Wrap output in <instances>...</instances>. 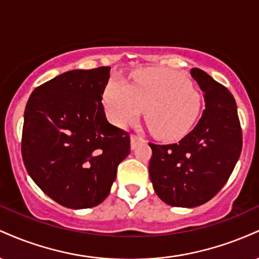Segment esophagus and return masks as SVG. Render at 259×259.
<instances>
[{
  "label": "esophagus",
  "mask_w": 259,
  "mask_h": 259,
  "mask_svg": "<svg viewBox=\"0 0 259 259\" xmlns=\"http://www.w3.org/2000/svg\"><path fill=\"white\" fill-rule=\"evenodd\" d=\"M141 141H145L142 136H140L139 134H133V135H132V147L133 148H135L136 145H138L139 142H141Z\"/></svg>",
  "instance_id": "34e87169"
}]
</instances>
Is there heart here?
Wrapping results in <instances>:
<instances>
[{"label":"heart","instance_id":"b5f03b06","mask_svg":"<svg viewBox=\"0 0 259 259\" xmlns=\"http://www.w3.org/2000/svg\"><path fill=\"white\" fill-rule=\"evenodd\" d=\"M103 103L113 123L125 126L135 121L145 108L154 135L173 140L191 130L202 108L198 91L190 80L174 70H148L133 85L112 79L106 86Z\"/></svg>","mask_w":259,"mask_h":259}]
</instances>
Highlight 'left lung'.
Wrapping results in <instances>:
<instances>
[{"mask_svg":"<svg viewBox=\"0 0 259 259\" xmlns=\"http://www.w3.org/2000/svg\"><path fill=\"white\" fill-rule=\"evenodd\" d=\"M206 108L191 133L177 144H151L150 178L156 194L173 207H197L221 191L242 150L234 96L206 72L192 68Z\"/></svg>","mask_w":259,"mask_h":259,"instance_id":"left-lung-1","label":"left lung"}]
</instances>
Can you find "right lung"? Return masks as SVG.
<instances>
[{
  "label": "right lung",
  "mask_w": 259,
  "mask_h": 259,
  "mask_svg": "<svg viewBox=\"0 0 259 259\" xmlns=\"http://www.w3.org/2000/svg\"><path fill=\"white\" fill-rule=\"evenodd\" d=\"M109 67L76 69L37 86L29 97L22 135L23 162L53 201L73 209L108 196L130 135L106 118L102 95Z\"/></svg>",
  "instance_id": "right-lung-1"
}]
</instances>
